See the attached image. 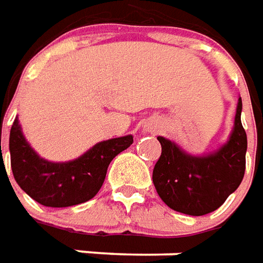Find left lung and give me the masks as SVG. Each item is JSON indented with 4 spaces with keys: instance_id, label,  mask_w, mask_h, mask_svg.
I'll return each mask as SVG.
<instances>
[{
    "instance_id": "8db88e82",
    "label": "left lung",
    "mask_w": 263,
    "mask_h": 263,
    "mask_svg": "<svg viewBox=\"0 0 263 263\" xmlns=\"http://www.w3.org/2000/svg\"><path fill=\"white\" fill-rule=\"evenodd\" d=\"M240 112L239 98L228 144L206 157L188 155L170 139L158 137L162 152L155 163L152 181L158 195L171 209L192 216L206 215L219 208L239 186L245 175L248 146Z\"/></svg>"
}]
</instances>
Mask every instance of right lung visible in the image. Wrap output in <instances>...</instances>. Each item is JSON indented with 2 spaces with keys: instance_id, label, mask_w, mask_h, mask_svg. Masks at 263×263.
Listing matches in <instances>:
<instances>
[{
  "instance_id": "add662e5",
  "label": "right lung",
  "mask_w": 263,
  "mask_h": 263,
  "mask_svg": "<svg viewBox=\"0 0 263 263\" xmlns=\"http://www.w3.org/2000/svg\"><path fill=\"white\" fill-rule=\"evenodd\" d=\"M132 142V135L114 138L97 144L75 161L48 162L29 146L15 118L10 132L11 168L16 183L34 201L44 206L65 208L97 195L105 179L108 165Z\"/></svg>"
}]
</instances>
